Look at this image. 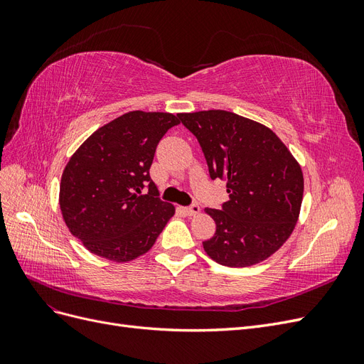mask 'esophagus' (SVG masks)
Instances as JSON below:
<instances>
[{
    "label": "esophagus",
    "instance_id": "1",
    "mask_svg": "<svg viewBox=\"0 0 364 364\" xmlns=\"http://www.w3.org/2000/svg\"><path fill=\"white\" fill-rule=\"evenodd\" d=\"M185 213L188 214V215H197V214L200 213V206L196 205V203L191 205V206H186V208H185Z\"/></svg>",
    "mask_w": 364,
    "mask_h": 364
}]
</instances>
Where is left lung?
<instances>
[{"label":"left lung","instance_id":"1","mask_svg":"<svg viewBox=\"0 0 364 364\" xmlns=\"http://www.w3.org/2000/svg\"><path fill=\"white\" fill-rule=\"evenodd\" d=\"M199 141L211 179L226 182L229 200L206 208L215 234L206 255L228 267H247L272 257L293 232L301 213L304 174L272 129L228 111L179 114Z\"/></svg>","mask_w":364,"mask_h":364}]
</instances>
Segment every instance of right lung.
<instances>
[{"label": "right lung", "instance_id": "1", "mask_svg": "<svg viewBox=\"0 0 364 364\" xmlns=\"http://www.w3.org/2000/svg\"><path fill=\"white\" fill-rule=\"evenodd\" d=\"M179 123L168 112H127L97 129L65 165L63 222L94 255L114 262L144 255L174 215L149 170L158 142Z\"/></svg>", "mask_w": 364, "mask_h": 364}]
</instances>
